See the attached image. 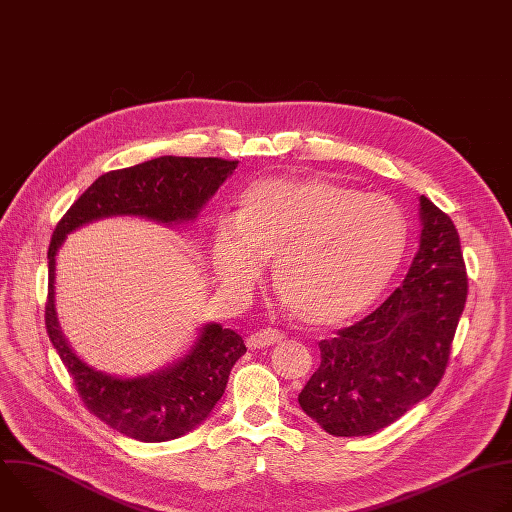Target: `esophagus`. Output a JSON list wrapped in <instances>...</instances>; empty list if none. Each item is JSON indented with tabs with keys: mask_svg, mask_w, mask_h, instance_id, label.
Listing matches in <instances>:
<instances>
[{
	"mask_svg": "<svg viewBox=\"0 0 512 512\" xmlns=\"http://www.w3.org/2000/svg\"><path fill=\"white\" fill-rule=\"evenodd\" d=\"M285 338V334L281 330L275 328H265V330H257L247 338V346L251 350L255 348H265V346H273L277 342H281Z\"/></svg>",
	"mask_w": 512,
	"mask_h": 512,
	"instance_id": "34e87169",
	"label": "esophagus"
}]
</instances>
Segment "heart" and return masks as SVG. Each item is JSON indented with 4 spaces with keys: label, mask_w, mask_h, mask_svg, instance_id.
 <instances>
[{
    "label": "heart",
    "mask_w": 512,
    "mask_h": 512,
    "mask_svg": "<svg viewBox=\"0 0 512 512\" xmlns=\"http://www.w3.org/2000/svg\"><path fill=\"white\" fill-rule=\"evenodd\" d=\"M405 249L395 200L326 180H263L218 223L210 259L221 285L243 291L273 263L279 300L310 326H338L369 310Z\"/></svg>",
    "instance_id": "1"
}]
</instances>
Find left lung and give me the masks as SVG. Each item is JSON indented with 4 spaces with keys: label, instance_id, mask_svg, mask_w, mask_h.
Wrapping results in <instances>:
<instances>
[{
    "label": "left lung",
    "instance_id": "1",
    "mask_svg": "<svg viewBox=\"0 0 512 512\" xmlns=\"http://www.w3.org/2000/svg\"><path fill=\"white\" fill-rule=\"evenodd\" d=\"M419 251L393 294L367 318L320 340V367L298 401L338 437L371 435L440 385L468 298L452 218L419 196Z\"/></svg>",
    "mask_w": 512,
    "mask_h": 512
}]
</instances>
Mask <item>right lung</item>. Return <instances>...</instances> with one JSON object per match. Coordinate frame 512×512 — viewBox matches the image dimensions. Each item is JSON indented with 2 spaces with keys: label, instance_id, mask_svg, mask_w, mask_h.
I'll return each mask as SVG.
<instances>
[{
  "label": "right lung",
  "instance_id": "obj_1",
  "mask_svg": "<svg viewBox=\"0 0 512 512\" xmlns=\"http://www.w3.org/2000/svg\"><path fill=\"white\" fill-rule=\"evenodd\" d=\"M237 160L162 156L97 178L60 218L48 247L46 332L85 407L139 442H168L202 423L223 397L233 364L247 352L243 338L206 324L192 350L172 367L137 379H117L85 364L64 340L54 310V265L64 237L115 214L176 225L192 221L237 168Z\"/></svg>",
  "mask_w": 512,
  "mask_h": 512
}]
</instances>
